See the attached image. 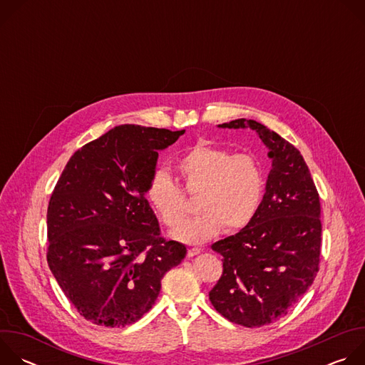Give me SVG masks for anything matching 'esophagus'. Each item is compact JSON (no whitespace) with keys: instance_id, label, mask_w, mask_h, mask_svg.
<instances>
[{"instance_id":"esophagus-1","label":"esophagus","mask_w":365,"mask_h":365,"mask_svg":"<svg viewBox=\"0 0 365 365\" xmlns=\"http://www.w3.org/2000/svg\"><path fill=\"white\" fill-rule=\"evenodd\" d=\"M197 254H200V248H190V250L187 251V257H195V255H197Z\"/></svg>"}]
</instances>
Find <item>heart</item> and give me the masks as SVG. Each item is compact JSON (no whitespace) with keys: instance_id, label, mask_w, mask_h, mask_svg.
<instances>
[{"instance_id":"1","label":"heart","mask_w":365,"mask_h":365,"mask_svg":"<svg viewBox=\"0 0 365 365\" xmlns=\"http://www.w3.org/2000/svg\"><path fill=\"white\" fill-rule=\"evenodd\" d=\"M175 169L187 193H200V215L187 222L178 238L203 242L225 228L228 232L240 231L257 217L266 182L263 166L254 154H232L225 147L199 141L180 155ZM147 197L166 227L179 230L183 225L189 214L186 196L165 172L151 176Z\"/></svg>"}]
</instances>
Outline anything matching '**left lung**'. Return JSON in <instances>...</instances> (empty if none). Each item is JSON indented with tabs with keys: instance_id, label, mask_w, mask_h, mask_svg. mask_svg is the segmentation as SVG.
<instances>
[{
	"instance_id": "left-lung-1",
	"label": "left lung",
	"mask_w": 365,
	"mask_h": 365,
	"mask_svg": "<svg viewBox=\"0 0 365 365\" xmlns=\"http://www.w3.org/2000/svg\"><path fill=\"white\" fill-rule=\"evenodd\" d=\"M220 127L254 130L272 159L257 217L212 244L224 257V272L210 292L211 303L230 322L259 328L286 317L319 272V193L300 151L277 133L245 118Z\"/></svg>"
}]
</instances>
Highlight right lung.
<instances>
[{
	"instance_id": "right-lung-1",
	"label": "right lung",
	"mask_w": 365,
	"mask_h": 365,
	"mask_svg": "<svg viewBox=\"0 0 365 365\" xmlns=\"http://www.w3.org/2000/svg\"><path fill=\"white\" fill-rule=\"evenodd\" d=\"M185 130L124 124L75 151L47 207V264L79 315L107 327L137 322L186 247L160 235L145 199L159 150Z\"/></svg>"
}]
</instances>
